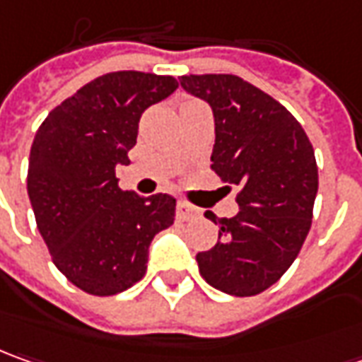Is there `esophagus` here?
Instances as JSON below:
<instances>
[{"label":"esophagus","instance_id":"obj_1","mask_svg":"<svg viewBox=\"0 0 362 362\" xmlns=\"http://www.w3.org/2000/svg\"><path fill=\"white\" fill-rule=\"evenodd\" d=\"M196 214H198V210H196L192 204H188V202H178V204H176V216L180 220H190L194 218Z\"/></svg>","mask_w":362,"mask_h":362}]
</instances>
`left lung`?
<instances>
[{"mask_svg":"<svg viewBox=\"0 0 362 362\" xmlns=\"http://www.w3.org/2000/svg\"><path fill=\"white\" fill-rule=\"evenodd\" d=\"M180 86L212 107V170L240 188L236 216L204 214L218 224V243L196 255L200 274L232 296L262 293L288 270L310 230L313 144L286 107L238 76H182Z\"/></svg>","mask_w":362,"mask_h":362,"instance_id":"left-lung-1","label":"left lung"}]
</instances>
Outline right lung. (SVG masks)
I'll use <instances>...</instances> for the list:
<instances>
[{"label":"right lung","mask_w":362,"mask_h":362,"mask_svg":"<svg viewBox=\"0 0 362 362\" xmlns=\"http://www.w3.org/2000/svg\"><path fill=\"white\" fill-rule=\"evenodd\" d=\"M176 88L172 76L112 71L54 107L33 138L28 194L37 230L59 272L86 293L136 284L152 238L174 222L172 196L124 192L116 166L130 164L144 110Z\"/></svg>","instance_id":"1"}]
</instances>
